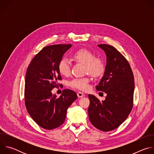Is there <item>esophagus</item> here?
<instances>
[{
	"mask_svg": "<svg viewBox=\"0 0 154 154\" xmlns=\"http://www.w3.org/2000/svg\"><path fill=\"white\" fill-rule=\"evenodd\" d=\"M77 96H78V97L81 98V97H84V96H85V94H84L83 93L78 92V93H77Z\"/></svg>",
	"mask_w": 154,
	"mask_h": 154,
	"instance_id": "obj_1",
	"label": "esophagus"
}]
</instances>
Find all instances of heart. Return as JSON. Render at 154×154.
I'll list each match as a JSON object with an SVG mask.
<instances>
[{
    "mask_svg": "<svg viewBox=\"0 0 154 154\" xmlns=\"http://www.w3.org/2000/svg\"><path fill=\"white\" fill-rule=\"evenodd\" d=\"M72 58L77 62L84 64L85 72L90 73L94 77H99L104 72L105 67L103 61L100 58L94 57V54L89 50L85 49L77 50L72 55ZM58 70L59 73L63 76L69 75L71 69L69 61L66 58H61L58 63ZM90 81L88 77L75 78L69 82L68 85L72 88L87 91L90 88Z\"/></svg>",
    "mask_w": 154,
    "mask_h": 154,
    "instance_id": "1",
    "label": "heart"
}]
</instances>
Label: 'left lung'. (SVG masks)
<instances>
[{"label":"left lung","mask_w":154,"mask_h":154,"mask_svg":"<svg viewBox=\"0 0 154 154\" xmlns=\"http://www.w3.org/2000/svg\"><path fill=\"white\" fill-rule=\"evenodd\" d=\"M98 47L105 52L106 65L96 90L105 93L106 96L100 102L94 96L88 95V116L96 128L108 131L118 127L131 111L134 77L128 62L116 49L105 44Z\"/></svg>","instance_id":"8db88e82"}]
</instances>
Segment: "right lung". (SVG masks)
<instances>
[{"label": "right lung", "instance_id": "1", "mask_svg": "<svg viewBox=\"0 0 154 154\" xmlns=\"http://www.w3.org/2000/svg\"><path fill=\"white\" fill-rule=\"evenodd\" d=\"M71 46L69 44L45 47L27 70L24 91L27 110L38 125L46 130L63 124L68 108L77 98L75 92L69 89L64 90L59 97L51 92L59 86L58 80H61L58 63Z\"/></svg>", "mask_w": 154, "mask_h": 154}]
</instances>
